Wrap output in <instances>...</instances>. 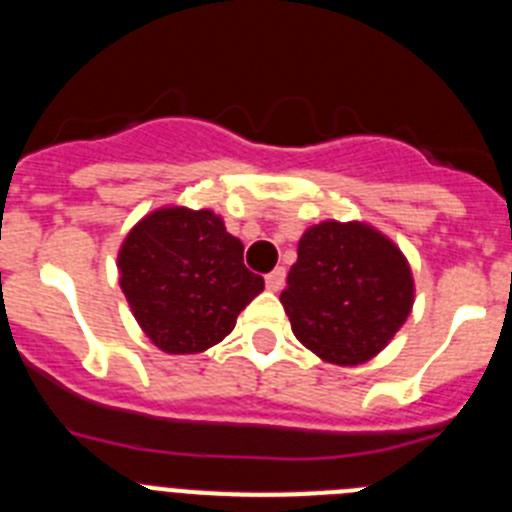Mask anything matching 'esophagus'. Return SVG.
I'll return each mask as SVG.
<instances>
[{
	"mask_svg": "<svg viewBox=\"0 0 512 512\" xmlns=\"http://www.w3.org/2000/svg\"><path fill=\"white\" fill-rule=\"evenodd\" d=\"M284 279H287V271H284V266H277L271 274H266V289L269 292H279L284 287Z\"/></svg>",
	"mask_w": 512,
	"mask_h": 512,
	"instance_id": "34e87169",
	"label": "esophagus"
}]
</instances>
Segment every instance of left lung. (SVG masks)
<instances>
[{"label": "left lung", "instance_id": "left-lung-1", "mask_svg": "<svg viewBox=\"0 0 512 512\" xmlns=\"http://www.w3.org/2000/svg\"><path fill=\"white\" fill-rule=\"evenodd\" d=\"M292 333L328 364H366L415 302L405 253L374 225L323 220L302 233L282 292Z\"/></svg>", "mask_w": 512, "mask_h": 512}]
</instances>
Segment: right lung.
Here are the masks:
<instances>
[{"label": "right lung", "mask_w": 512, "mask_h": 512, "mask_svg": "<svg viewBox=\"0 0 512 512\" xmlns=\"http://www.w3.org/2000/svg\"><path fill=\"white\" fill-rule=\"evenodd\" d=\"M120 289L140 330L166 354H202L223 341L264 279L212 210L166 205L140 217L117 251Z\"/></svg>", "instance_id": "right-lung-1"}]
</instances>
